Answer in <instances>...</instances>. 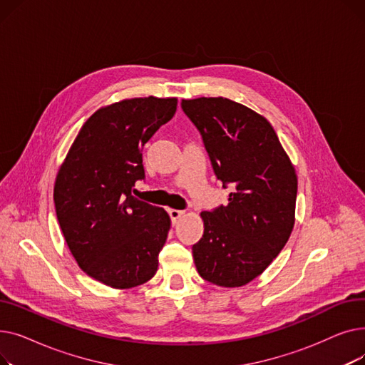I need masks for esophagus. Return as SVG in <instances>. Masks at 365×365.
<instances>
[{
    "label": "esophagus",
    "mask_w": 365,
    "mask_h": 365,
    "mask_svg": "<svg viewBox=\"0 0 365 365\" xmlns=\"http://www.w3.org/2000/svg\"><path fill=\"white\" fill-rule=\"evenodd\" d=\"M168 215H170V219H171V223L175 225L179 222V219L185 215V212H182V210H175V208H170L168 210Z\"/></svg>",
    "instance_id": "34e87169"
}]
</instances>
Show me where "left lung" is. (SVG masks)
<instances>
[{
	"label": "left lung",
	"mask_w": 365,
	"mask_h": 365,
	"mask_svg": "<svg viewBox=\"0 0 365 365\" xmlns=\"http://www.w3.org/2000/svg\"><path fill=\"white\" fill-rule=\"evenodd\" d=\"M200 130L217 179L232 185L227 205L202 212L194 244L197 271L219 287L257 278L289 241L296 222L297 175L271 123L226 98L182 99Z\"/></svg>",
	"instance_id": "1"
}]
</instances>
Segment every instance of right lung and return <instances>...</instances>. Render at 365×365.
Segmentation results:
<instances>
[{"mask_svg": "<svg viewBox=\"0 0 365 365\" xmlns=\"http://www.w3.org/2000/svg\"><path fill=\"white\" fill-rule=\"evenodd\" d=\"M178 98H133L96 110L76 134L54 182V207L73 259L96 281L127 290L148 282L171 220L131 195L145 178L142 149Z\"/></svg>", "mask_w": 365, "mask_h": 365, "instance_id": "add662e5", "label": "right lung"}]
</instances>
